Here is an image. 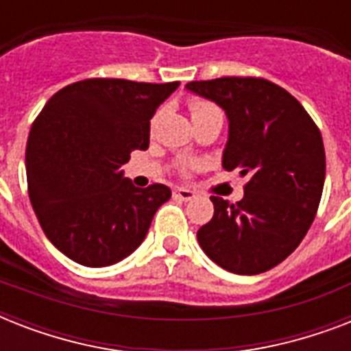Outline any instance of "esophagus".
<instances>
[{
    "label": "esophagus",
    "instance_id": "obj_1",
    "mask_svg": "<svg viewBox=\"0 0 351 351\" xmlns=\"http://www.w3.org/2000/svg\"><path fill=\"white\" fill-rule=\"evenodd\" d=\"M173 195H175V198H178V200H184V202L195 198V193H193L191 189H187V187H176Z\"/></svg>",
    "mask_w": 351,
    "mask_h": 351
}]
</instances>
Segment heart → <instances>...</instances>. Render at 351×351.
<instances>
[{
	"mask_svg": "<svg viewBox=\"0 0 351 351\" xmlns=\"http://www.w3.org/2000/svg\"><path fill=\"white\" fill-rule=\"evenodd\" d=\"M189 111H191L193 118H197L200 117V114H206V112L219 111V107L208 100H193L191 104H189Z\"/></svg>",
	"mask_w": 351,
	"mask_h": 351,
	"instance_id": "b5f03b06",
	"label": "heart"
}]
</instances>
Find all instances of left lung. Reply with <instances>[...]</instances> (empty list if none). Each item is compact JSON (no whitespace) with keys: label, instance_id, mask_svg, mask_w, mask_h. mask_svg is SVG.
<instances>
[{"label":"left lung","instance_id":"left-lung-1","mask_svg":"<svg viewBox=\"0 0 351 351\" xmlns=\"http://www.w3.org/2000/svg\"><path fill=\"white\" fill-rule=\"evenodd\" d=\"M230 120L222 165L247 176L244 198L211 197L213 219L197 233L204 253L237 275H258L289 256L315 219L326 175L319 127L297 98L251 76L189 82Z\"/></svg>","mask_w":351,"mask_h":351}]
</instances>
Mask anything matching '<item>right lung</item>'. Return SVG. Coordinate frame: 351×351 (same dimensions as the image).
Instances as JSON below:
<instances>
[{"mask_svg": "<svg viewBox=\"0 0 351 351\" xmlns=\"http://www.w3.org/2000/svg\"><path fill=\"white\" fill-rule=\"evenodd\" d=\"M180 82L89 78L58 90L30 127L25 167L47 239L87 267L117 264L142 244L164 184L134 187L120 167L149 147L154 111Z\"/></svg>", "mask_w": 351, "mask_h": 351, "instance_id": "add662e5", "label": "right lung"}]
</instances>
